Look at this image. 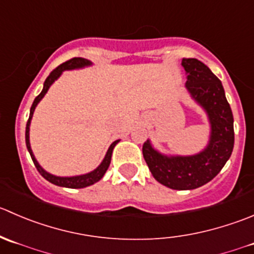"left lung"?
<instances>
[{
	"label": "left lung",
	"instance_id": "8db88e82",
	"mask_svg": "<svg viewBox=\"0 0 254 254\" xmlns=\"http://www.w3.org/2000/svg\"><path fill=\"white\" fill-rule=\"evenodd\" d=\"M188 74L187 86L192 99L206 111L211 125L207 147L188 157L160 154L149 140L143 144V157L157 182L174 190H192L212 180L233 150V116L225 90L218 77L200 60L184 58L182 62Z\"/></svg>",
	"mask_w": 254,
	"mask_h": 254
}]
</instances>
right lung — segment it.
<instances>
[{
  "instance_id": "add662e5",
  "label": "right lung",
  "mask_w": 254,
  "mask_h": 254,
  "mask_svg": "<svg viewBox=\"0 0 254 254\" xmlns=\"http://www.w3.org/2000/svg\"><path fill=\"white\" fill-rule=\"evenodd\" d=\"M91 65V62L87 59H84V58H72V59L67 60V62L63 63L60 64L59 66L55 67L52 72L49 74V76L45 79L44 81V86H43V90L41 94L34 99L33 105L31 107V112H29V119L28 122H27L26 126V144H27V149H28L29 154H31L32 160H33L34 165H36L37 170L41 173V175L44 179H47L48 182H50L52 184L58 185V187H63V188H70V189H81V188H86L90 187V185L95 184V183L99 182L102 177L105 175L106 170L109 169L110 163H111V157H112V150H114L115 145L120 142V140H115L111 145H110L109 150H107L106 155H105L104 160H102L101 164L96 168L95 170H92L91 173H87V174L84 175H77V177H55V175L49 174L48 172H45L44 169L39 165V163L37 162V159L34 158L33 152H32L31 148V143H29V126H31V120L32 116H33V112L36 110V106L38 105V102L44 97V95L47 94V91L49 90L50 85L58 79V77L62 75V72L64 70H72V69H79V67H84V66H89Z\"/></svg>"
}]
</instances>
